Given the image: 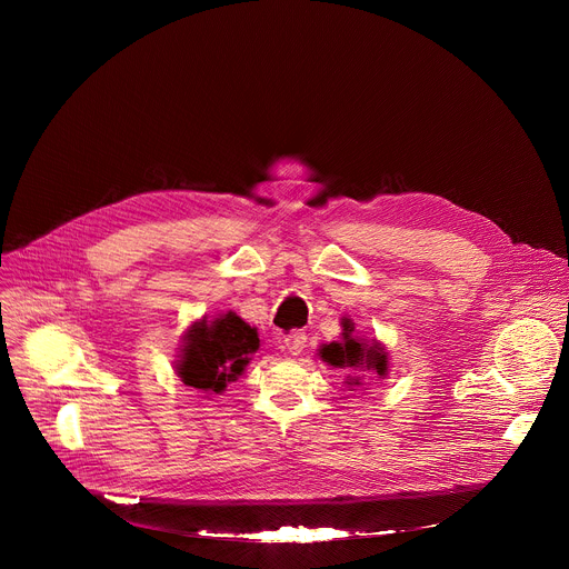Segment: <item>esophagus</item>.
Returning a JSON list of instances; mask_svg holds the SVG:
<instances>
[{"label":"esophagus","mask_w":569,"mask_h":569,"mask_svg":"<svg viewBox=\"0 0 569 569\" xmlns=\"http://www.w3.org/2000/svg\"><path fill=\"white\" fill-rule=\"evenodd\" d=\"M283 345L290 351V356H299L306 349V333L303 331H292L283 338Z\"/></svg>","instance_id":"34e87169"}]
</instances>
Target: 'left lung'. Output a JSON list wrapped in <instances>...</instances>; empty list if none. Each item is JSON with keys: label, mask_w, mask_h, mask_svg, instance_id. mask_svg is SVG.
Returning a JSON list of instances; mask_svg holds the SVG:
<instances>
[{"label": "left lung", "mask_w": 569, "mask_h": 569, "mask_svg": "<svg viewBox=\"0 0 569 569\" xmlns=\"http://www.w3.org/2000/svg\"><path fill=\"white\" fill-rule=\"evenodd\" d=\"M321 362L333 369L351 371L345 378L349 391L362 387L360 373H373L378 378H387L389 373V353L380 340H367L356 333V323L349 317H342V333L338 342L321 345L317 349Z\"/></svg>", "instance_id": "8db88e82"}]
</instances>
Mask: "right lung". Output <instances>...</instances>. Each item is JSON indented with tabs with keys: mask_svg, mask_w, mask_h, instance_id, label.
I'll return each mask as SVG.
<instances>
[{
	"mask_svg": "<svg viewBox=\"0 0 569 569\" xmlns=\"http://www.w3.org/2000/svg\"><path fill=\"white\" fill-rule=\"evenodd\" d=\"M259 347V331L236 312H220L213 319L204 315L182 338L176 373L187 387L209 398L246 373Z\"/></svg>",
	"mask_w": 569,
	"mask_h": 569,
	"instance_id": "add662e5",
	"label": "right lung"
}]
</instances>
